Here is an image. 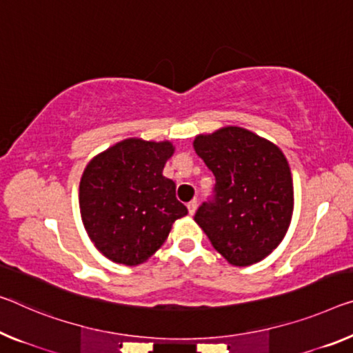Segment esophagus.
<instances>
[{"instance_id": "34e87169", "label": "esophagus", "mask_w": 353, "mask_h": 353, "mask_svg": "<svg viewBox=\"0 0 353 353\" xmlns=\"http://www.w3.org/2000/svg\"><path fill=\"white\" fill-rule=\"evenodd\" d=\"M195 210H197V200H191V202L188 203V211H189V214H194L195 213Z\"/></svg>"}]
</instances>
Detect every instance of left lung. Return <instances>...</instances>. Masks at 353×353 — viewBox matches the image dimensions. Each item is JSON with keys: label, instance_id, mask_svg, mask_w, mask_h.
Wrapping results in <instances>:
<instances>
[{"label": "left lung", "instance_id": "8db88e82", "mask_svg": "<svg viewBox=\"0 0 353 353\" xmlns=\"http://www.w3.org/2000/svg\"><path fill=\"white\" fill-rule=\"evenodd\" d=\"M194 148L214 188L194 219L236 267L265 259L283 241L294 211V184L283 151L251 131L229 126L199 135Z\"/></svg>", "mask_w": 353, "mask_h": 353}]
</instances>
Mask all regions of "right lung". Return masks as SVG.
Here are the masks:
<instances>
[{"instance_id":"obj_1","label":"right lung","mask_w":353,"mask_h":353,"mask_svg":"<svg viewBox=\"0 0 353 353\" xmlns=\"http://www.w3.org/2000/svg\"><path fill=\"white\" fill-rule=\"evenodd\" d=\"M169 142L128 139L90 162L79 192L80 214L94 246L112 262L139 265L164 245L188 214L175 183L162 175Z\"/></svg>"}]
</instances>
